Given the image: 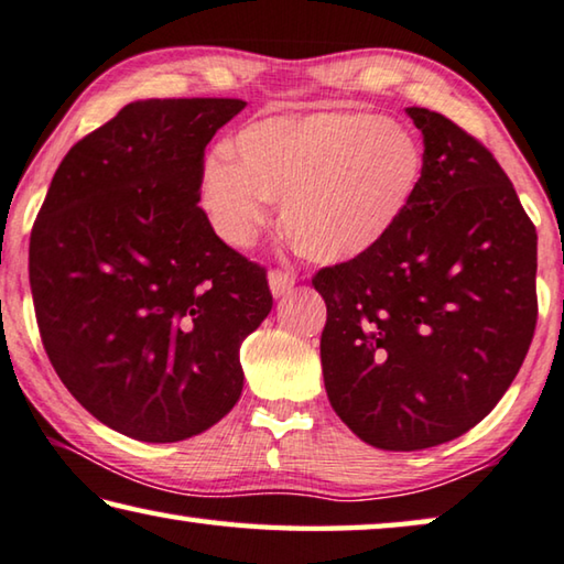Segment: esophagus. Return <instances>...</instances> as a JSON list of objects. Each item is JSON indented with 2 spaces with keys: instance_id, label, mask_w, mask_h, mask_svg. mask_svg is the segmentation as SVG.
Listing matches in <instances>:
<instances>
[{
  "instance_id": "1",
  "label": "esophagus",
  "mask_w": 564,
  "mask_h": 564,
  "mask_svg": "<svg viewBox=\"0 0 564 564\" xmlns=\"http://www.w3.org/2000/svg\"><path fill=\"white\" fill-rule=\"evenodd\" d=\"M293 283H296V279H293V273L289 271H279V268H273L271 273H268V285H271V293L275 299L285 296L293 289Z\"/></svg>"
}]
</instances>
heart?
Listing matches in <instances>:
<instances>
[{
	"label": "heart",
	"mask_w": 564,
	"mask_h": 564,
	"mask_svg": "<svg viewBox=\"0 0 564 564\" xmlns=\"http://www.w3.org/2000/svg\"><path fill=\"white\" fill-rule=\"evenodd\" d=\"M205 160L200 203L228 246L246 248L281 200V226L314 263L359 261L404 218L424 173L419 142L369 112L265 118Z\"/></svg>",
	"instance_id": "obj_1"
}]
</instances>
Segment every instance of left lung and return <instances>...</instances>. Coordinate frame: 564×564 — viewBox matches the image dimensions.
Instances as JSON below:
<instances>
[{
    "instance_id": "8db88e82",
    "label": "left lung",
    "mask_w": 564,
    "mask_h": 564,
    "mask_svg": "<svg viewBox=\"0 0 564 564\" xmlns=\"http://www.w3.org/2000/svg\"><path fill=\"white\" fill-rule=\"evenodd\" d=\"M424 173L404 218L359 261L321 268L330 406L366 444L414 452L479 424L538 326V230L495 155L459 124L406 107Z\"/></svg>"
}]
</instances>
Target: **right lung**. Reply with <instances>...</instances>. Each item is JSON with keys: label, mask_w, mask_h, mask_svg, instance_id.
<instances>
[{"label": "right lung", "mask_w": 564, "mask_h": 564, "mask_svg": "<svg viewBox=\"0 0 564 564\" xmlns=\"http://www.w3.org/2000/svg\"><path fill=\"white\" fill-rule=\"evenodd\" d=\"M234 97L138 100L69 148L30 236V285L57 377L140 442H183L243 391L240 344L271 314L265 268L198 205L205 145Z\"/></svg>", "instance_id": "right-lung-1"}]
</instances>
